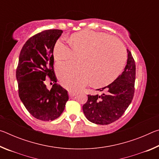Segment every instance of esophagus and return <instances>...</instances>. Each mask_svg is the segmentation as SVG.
<instances>
[{
  "label": "esophagus",
  "instance_id": "obj_1",
  "mask_svg": "<svg viewBox=\"0 0 159 159\" xmlns=\"http://www.w3.org/2000/svg\"><path fill=\"white\" fill-rule=\"evenodd\" d=\"M76 95V93L74 92V91H72V90L69 91V96L70 98H73V97H74Z\"/></svg>",
  "mask_w": 159,
  "mask_h": 159
}]
</instances>
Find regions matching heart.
<instances>
[{"instance_id": "1", "label": "heart", "mask_w": 159, "mask_h": 159, "mask_svg": "<svg viewBox=\"0 0 159 159\" xmlns=\"http://www.w3.org/2000/svg\"><path fill=\"white\" fill-rule=\"evenodd\" d=\"M70 47L57 41L53 56L58 62H71L80 59V67L71 64L57 66V74L63 86L79 90L91 82L96 87L111 83L121 73L126 60L124 48L114 37L103 32L83 30L69 38Z\"/></svg>"}]
</instances>
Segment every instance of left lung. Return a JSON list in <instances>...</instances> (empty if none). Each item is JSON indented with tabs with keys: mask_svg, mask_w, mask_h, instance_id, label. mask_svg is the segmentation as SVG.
I'll return each mask as SVG.
<instances>
[{
	"mask_svg": "<svg viewBox=\"0 0 159 159\" xmlns=\"http://www.w3.org/2000/svg\"><path fill=\"white\" fill-rule=\"evenodd\" d=\"M128 50L127 64L123 73L111 84L98 89L101 95H88L83 106L85 117L90 122L108 125L122 116L133 100L135 80V61Z\"/></svg>",
	"mask_w": 159,
	"mask_h": 159,
	"instance_id": "8db88e82",
	"label": "left lung"
}]
</instances>
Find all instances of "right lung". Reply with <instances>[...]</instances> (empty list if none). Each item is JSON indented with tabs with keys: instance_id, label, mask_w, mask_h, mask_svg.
Returning a JSON list of instances; mask_svg holds the SVG:
<instances>
[{
	"instance_id": "obj_1",
	"label": "right lung",
	"mask_w": 159,
	"mask_h": 159,
	"mask_svg": "<svg viewBox=\"0 0 159 159\" xmlns=\"http://www.w3.org/2000/svg\"><path fill=\"white\" fill-rule=\"evenodd\" d=\"M62 33L60 29H49L34 35L24 45L19 57V96L27 111L41 120L60 117L69 99L67 91L57 83L53 69V48ZM47 77L54 83L50 91L44 84Z\"/></svg>"
}]
</instances>
